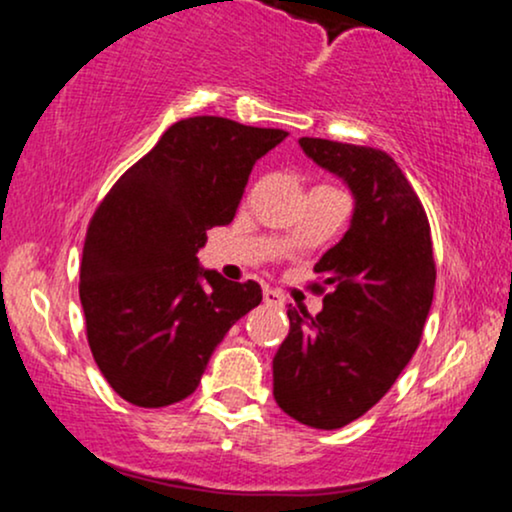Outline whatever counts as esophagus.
Wrapping results in <instances>:
<instances>
[{
	"mask_svg": "<svg viewBox=\"0 0 512 512\" xmlns=\"http://www.w3.org/2000/svg\"><path fill=\"white\" fill-rule=\"evenodd\" d=\"M264 303L272 305V308H281V305L286 303V298H284V293H279L274 289H264Z\"/></svg>",
	"mask_w": 512,
	"mask_h": 512,
	"instance_id": "esophagus-1",
	"label": "esophagus"
}]
</instances>
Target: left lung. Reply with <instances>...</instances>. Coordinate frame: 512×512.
<instances>
[{"label": "left lung", "mask_w": 512, "mask_h": 512, "mask_svg": "<svg viewBox=\"0 0 512 512\" xmlns=\"http://www.w3.org/2000/svg\"><path fill=\"white\" fill-rule=\"evenodd\" d=\"M298 144L349 185L356 207L344 238L315 264L322 310L313 317L289 308V337L274 356V399L291 419L332 431L378 404L414 356L436 262L424 204L395 158L330 139Z\"/></svg>", "instance_id": "left-lung-1"}]
</instances>
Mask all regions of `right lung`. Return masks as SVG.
Returning <instances> with one entry per match:
<instances>
[{"mask_svg":"<svg viewBox=\"0 0 512 512\" xmlns=\"http://www.w3.org/2000/svg\"><path fill=\"white\" fill-rule=\"evenodd\" d=\"M284 139V129L187 117L98 204L79 298L91 354L129 404L158 409L190 397L216 344L260 305V284L202 269L197 252L209 228L233 221L257 158Z\"/></svg>","mask_w":512,"mask_h":512,"instance_id":"add662e5","label":"right lung"}]
</instances>
